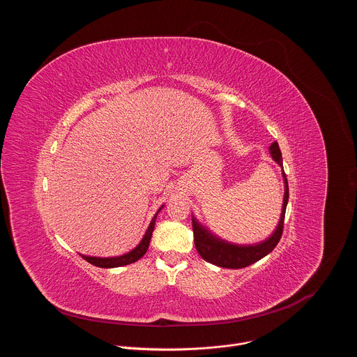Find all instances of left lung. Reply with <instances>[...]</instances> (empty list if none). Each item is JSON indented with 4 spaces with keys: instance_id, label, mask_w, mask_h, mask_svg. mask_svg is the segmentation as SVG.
<instances>
[{
    "instance_id": "1",
    "label": "left lung",
    "mask_w": 357,
    "mask_h": 357,
    "mask_svg": "<svg viewBox=\"0 0 357 357\" xmlns=\"http://www.w3.org/2000/svg\"><path fill=\"white\" fill-rule=\"evenodd\" d=\"M270 154L273 160L282 167V155L278 146V142H273L270 145ZM282 179H284V199H282V209L280 215V220L274 231L263 241L254 243V244H234L230 241H226L216 234H213L208 227L203 226L195 216H192V227H193V237H195V245L200 257L218 267L223 268H244L247 266H251L256 261L266 257L270 254L275 245L278 244L282 227H284V218H285V209L289 197L288 190V181L282 169Z\"/></svg>"
}]
</instances>
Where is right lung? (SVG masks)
Listing matches in <instances>:
<instances>
[{"label":"right lung","mask_w":357,"mask_h":357,"mask_svg":"<svg viewBox=\"0 0 357 357\" xmlns=\"http://www.w3.org/2000/svg\"><path fill=\"white\" fill-rule=\"evenodd\" d=\"M164 205L157 211V213L154 215V218H152L145 234L142 236L141 241L132 248L126 254H121V256H116V257H93V256H84V254H80V256L90 264L96 266V267H100V268H116V267H123V266H127V264H132L135 263L137 260H139L144 254L148 250V245H149V241H151V236H152V231H154V227H155V220H157V216L158 213L162 211Z\"/></svg>","instance_id":"add662e5"}]
</instances>
